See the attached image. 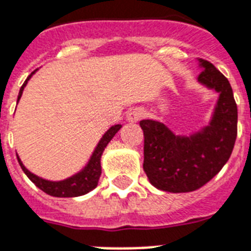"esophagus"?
<instances>
[{
    "label": "esophagus",
    "instance_id": "34e87169",
    "mask_svg": "<svg viewBox=\"0 0 251 251\" xmlns=\"http://www.w3.org/2000/svg\"><path fill=\"white\" fill-rule=\"evenodd\" d=\"M143 117V111L140 108H135V109H131L127 112L126 115V120L129 122H138L140 121Z\"/></svg>",
    "mask_w": 251,
    "mask_h": 251
}]
</instances>
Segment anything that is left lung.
Returning a JSON list of instances; mask_svg holds the SVG:
<instances>
[{
  "label": "left lung",
  "instance_id": "obj_1",
  "mask_svg": "<svg viewBox=\"0 0 251 251\" xmlns=\"http://www.w3.org/2000/svg\"><path fill=\"white\" fill-rule=\"evenodd\" d=\"M198 83L218 93L207 126L189 135L175 134L157 120H142L144 168L158 190L189 193L205 185L228 161L237 135V106L228 80L205 60L198 58Z\"/></svg>",
  "mask_w": 251,
  "mask_h": 251
}]
</instances>
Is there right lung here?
I'll use <instances>...</instances> for the list:
<instances>
[{"mask_svg": "<svg viewBox=\"0 0 251 251\" xmlns=\"http://www.w3.org/2000/svg\"><path fill=\"white\" fill-rule=\"evenodd\" d=\"M38 71V70H35ZM35 71L30 74L28 76V79L25 80L23 86L20 88V92H19L18 96V102L20 100L23 96V90L26 86L28 81L30 80V77L35 74ZM122 127V125L117 124V125L111 126L108 130H107L103 136L100 138V140L98 142L97 147L94 148L93 153L90 155L89 161L86 162V165L84 166L79 172L74 174L70 177L65 178V180L60 181H52V180H46L43 177H39L37 175H34L33 172H30L28 168L23 165L22 159L19 158V155L16 154L19 161V165L23 168L24 174L29 177V180L33 182L37 187H39L42 191H44L48 195H52V197L56 198H75L80 197V195H84V194H88L89 191H92L93 189H96L97 185H98V181H100V174H102V167H100V157L103 154V151L107 147L111 140H112L113 136L116 135V132L119 131Z\"/></svg>", "mask_w": 251, "mask_h": 251, "instance_id": "right-lung-1", "label": "right lung"}]
</instances>
